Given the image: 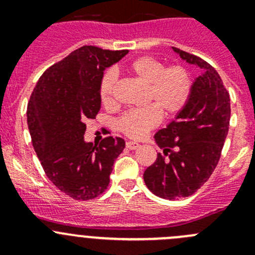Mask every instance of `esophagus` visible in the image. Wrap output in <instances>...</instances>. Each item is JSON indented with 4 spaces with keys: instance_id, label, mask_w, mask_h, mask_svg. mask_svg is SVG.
<instances>
[{
    "instance_id": "1",
    "label": "esophagus",
    "mask_w": 255,
    "mask_h": 255,
    "mask_svg": "<svg viewBox=\"0 0 255 255\" xmlns=\"http://www.w3.org/2000/svg\"><path fill=\"white\" fill-rule=\"evenodd\" d=\"M126 145H127L128 149H130V150H134V149H138L140 146L139 143H135V142H127L126 143Z\"/></svg>"
}]
</instances>
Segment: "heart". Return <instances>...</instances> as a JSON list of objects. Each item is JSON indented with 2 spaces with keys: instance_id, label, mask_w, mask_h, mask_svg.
I'll use <instances>...</instances> for the list:
<instances>
[{
  "instance_id": "obj_1",
  "label": "heart",
  "mask_w": 255,
  "mask_h": 255,
  "mask_svg": "<svg viewBox=\"0 0 255 255\" xmlns=\"http://www.w3.org/2000/svg\"><path fill=\"white\" fill-rule=\"evenodd\" d=\"M130 73L148 84L146 101L153 102L143 109L125 113L118 121V128L130 138H142L165 116H175L185 109L192 92V79L182 65L164 68L160 60L151 56H139L128 65ZM116 71L110 69L104 74L100 85V100L104 106H112Z\"/></svg>"
}]
</instances>
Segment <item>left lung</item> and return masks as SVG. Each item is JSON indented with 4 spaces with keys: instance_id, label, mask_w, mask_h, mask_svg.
<instances>
[{
    "instance_id": "obj_1",
    "label": "left lung",
    "mask_w": 255,
    "mask_h": 255,
    "mask_svg": "<svg viewBox=\"0 0 255 255\" xmlns=\"http://www.w3.org/2000/svg\"><path fill=\"white\" fill-rule=\"evenodd\" d=\"M173 50L204 73L195 79L185 109L154 135L163 154L143 177L146 187L165 200L190 196L207 181L220 160L231 118L230 94L217 71L199 56Z\"/></svg>"
}]
</instances>
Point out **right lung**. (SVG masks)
Wrapping results in <instances>:
<instances>
[{"mask_svg": "<svg viewBox=\"0 0 255 255\" xmlns=\"http://www.w3.org/2000/svg\"><path fill=\"white\" fill-rule=\"evenodd\" d=\"M127 53L84 45L45 70L30 95L27 122L38 159L49 180L75 200H92L107 189L126 145L106 137L94 146L84 134L86 121L101 109L105 69Z\"/></svg>", "mask_w": 255, "mask_h": 255, "instance_id": "right-lung-1", "label": "right lung"}]
</instances>
